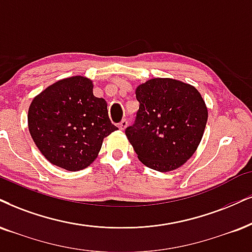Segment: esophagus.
Returning <instances> with one entry per match:
<instances>
[{
  "instance_id": "34e87169",
  "label": "esophagus",
  "mask_w": 252,
  "mask_h": 252,
  "mask_svg": "<svg viewBox=\"0 0 252 252\" xmlns=\"http://www.w3.org/2000/svg\"><path fill=\"white\" fill-rule=\"evenodd\" d=\"M127 124H128V123H127V120L126 119H123L119 124H118V127H119L121 131H124V129H125L126 127H127Z\"/></svg>"
}]
</instances>
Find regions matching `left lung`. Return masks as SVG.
<instances>
[{
	"instance_id": "obj_1",
	"label": "left lung",
	"mask_w": 252,
	"mask_h": 252,
	"mask_svg": "<svg viewBox=\"0 0 252 252\" xmlns=\"http://www.w3.org/2000/svg\"><path fill=\"white\" fill-rule=\"evenodd\" d=\"M139 110L126 128L128 141L145 166L158 172L181 167L200 145L208 110L194 86L154 78L136 88Z\"/></svg>"
}]
</instances>
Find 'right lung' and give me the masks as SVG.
Masks as SVG:
<instances>
[{"mask_svg":"<svg viewBox=\"0 0 252 252\" xmlns=\"http://www.w3.org/2000/svg\"><path fill=\"white\" fill-rule=\"evenodd\" d=\"M28 126L45 159L70 172L90 166L104 138L118 129L105 99L94 97L92 82L82 76L58 80L36 95Z\"/></svg>","mask_w":252,"mask_h":252,"instance_id":"1","label":"right lung"}]
</instances>
